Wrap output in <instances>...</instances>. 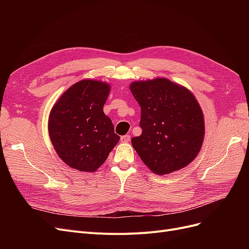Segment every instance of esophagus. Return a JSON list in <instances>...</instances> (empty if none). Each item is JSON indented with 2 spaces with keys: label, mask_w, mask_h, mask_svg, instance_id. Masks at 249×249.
<instances>
[{
  "label": "esophagus",
  "mask_w": 249,
  "mask_h": 249,
  "mask_svg": "<svg viewBox=\"0 0 249 249\" xmlns=\"http://www.w3.org/2000/svg\"><path fill=\"white\" fill-rule=\"evenodd\" d=\"M130 140H131V136H130V135H124V136L120 137V141L124 142V143L130 142Z\"/></svg>",
  "instance_id": "34e87169"
}]
</instances>
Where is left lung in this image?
Here are the masks:
<instances>
[{
  "mask_svg": "<svg viewBox=\"0 0 249 249\" xmlns=\"http://www.w3.org/2000/svg\"><path fill=\"white\" fill-rule=\"evenodd\" d=\"M130 89L141 108L142 129L132 145L143 163L160 176L189 165L205 138V119L193 93L166 78L135 81Z\"/></svg>",
  "mask_w": 249,
  "mask_h": 249,
  "instance_id": "obj_1",
  "label": "left lung"
}]
</instances>
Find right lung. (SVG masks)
<instances>
[{
	"mask_svg": "<svg viewBox=\"0 0 249 249\" xmlns=\"http://www.w3.org/2000/svg\"><path fill=\"white\" fill-rule=\"evenodd\" d=\"M110 89L106 82L82 80L53 106L49 135L57 155L70 167L93 172L118 143L119 136L103 110Z\"/></svg>",
	"mask_w": 249,
	"mask_h": 249,
	"instance_id": "add662e5",
	"label": "right lung"
}]
</instances>
